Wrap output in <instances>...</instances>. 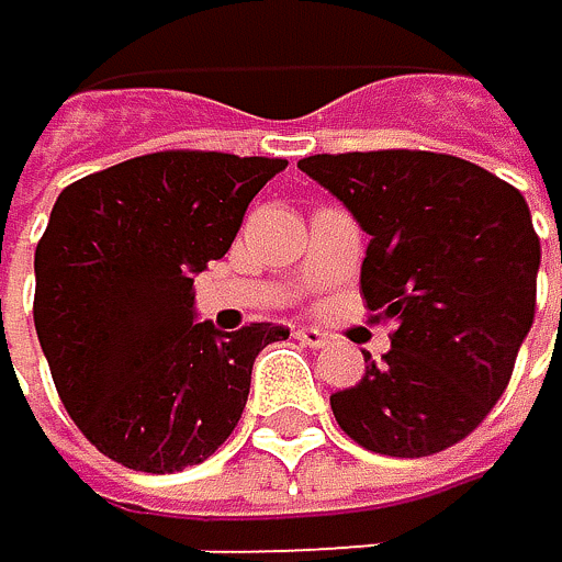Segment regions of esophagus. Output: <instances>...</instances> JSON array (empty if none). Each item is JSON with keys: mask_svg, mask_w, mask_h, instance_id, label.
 Here are the masks:
<instances>
[{"mask_svg": "<svg viewBox=\"0 0 562 562\" xmlns=\"http://www.w3.org/2000/svg\"><path fill=\"white\" fill-rule=\"evenodd\" d=\"M294 337H297L301 344H307V347H324V344H327V334H324L321 327H297Z\"/></svg>", "mask_w": 562, "mask_h": 562, "instance_id": "1", "label": "esophagus"}]
</instances>
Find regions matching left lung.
Returning a JSON list of instances; mask_svg holds the SVG:
<instances>
[{
    "mask_svg": "<svg viewBox=\"0 0 562 562\" xmlns=\"http://www.w3.org/2000/svg\"><path fill=\"white\" fill-rule=\"evenodd\" d=\"M371 235L361 294L391 350L330 394L340 430L384 457H430L501 401L537 311L540 238L524 194L457 155L384 148L297 161ZM562 261V255H560Z\"/></svg>",
    "mask_w": 562,
    "mask_h": 562,
    "instance_id": "obj_1",
    "label": "left lung"
}]
</instances>
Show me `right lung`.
I'll list each match as a JSON object with an SVG mask.
<instances>
[{
	"instance_id": "add662e5",
	"label": "right lung",
	"mask_w": 562,
	"mask_h": 562,
	"mask_svg": "<svg viewBox=\"0 0 562 562\" xmlns=\"http://www.w3.org/2000/svg\"><path fill=\"white\" fill-rule=\"evenodd\" d=\"M284 158L151 151L68 184L35 248V334L76 427L115 463L175 473L238 427L281 324H194V274L228 255Z\"/></svg>"
}]
</instances>
